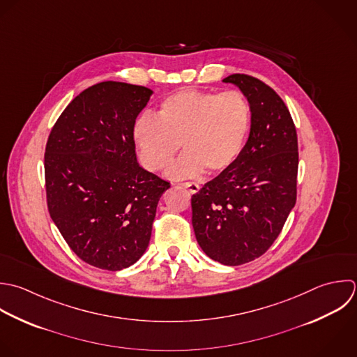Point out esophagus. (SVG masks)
I'll list each match as a JSON object with an SVG mask.
<instances>
[{
  "mask_svg": "<svg viewBox=\"0 0 357 357\" xmlns=\"http://www.w3.org/2000/svg\"><path fill=\"white\" fill-rule=\"evenodd\" d=\"M182 186L189 189L190 193H197L200 190V186L197 183H195V182H185V183H182Z\"/></svg>",
  "mask_w": 357,
  "mask_h": 357,
  "instance_id": "esophagus-1",
  "label": "esophagus"
}]
</instances>
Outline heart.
Instances as JSON below:
<instances>
[{
	"instance_id": "b5f03b06",
	"label": "heart",
	"mask_w": 357,
	"mask_h": 357,
	"mask_svg": "<svg viewBox=\"0 0 357 357\" xmlns=\"http://www.w3.org/2000/svg\"><path fill=\"white\" fill-rule=\"evenodd\" d=\"M250 125V104L242 93L185 89L160 102L157 119L139 118L133 139L142 162L154 172L171 167L182 143L185 154L168 175L186 179L206 169H231L246 146Z\"/></svg>"
}]
</instances>
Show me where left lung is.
Returning <instances> with one entry per match:
<instances>
[{
    "label": "left lung",
    "mask_w": 357,
    "mask_h": 357,
    "mask_svg": "<svg viewBox=\"0 0 357 357\" xmlns=\"http://www.w3.org/2000/svg\"><path fill=\"white\" fill-rule=\"evenodd\" d=\"M252 125L236 164L192 196V225L202 250L225 266L264 255L296 203L298 135L282 98L261 80L235 73Z\"/></svg>",
    "instance_id": "1"
}]
</instances>
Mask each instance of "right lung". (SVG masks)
I'll return each instance as SVG.
<instances>
[{
	"mask_svg": "<svg viewBox=\"0 0 357 357\" xmlns=\"http://www.w3.org/2000/svg\"><path fill=\"white\" fill-rule=\"evenodd\" d=\"M153 90L101 82L76 96L55 122L44 155L47 204L84 263L108 271L146 252L169 182L137 162L133 128Z\"/></svg>",
	"mask_w": 357,
	"mask_h": 357,
	"instance_id": "obj_1",
	"label": "right lung"
}]
</instances>
